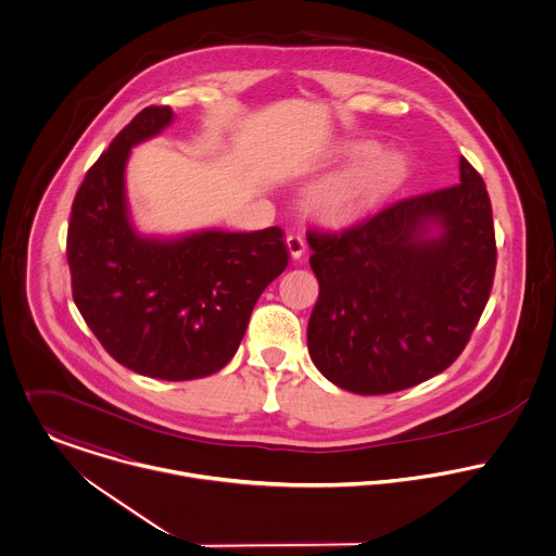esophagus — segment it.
<instances>
[{"label": "esophagus", "instance_id": "esophagus-1", "mask_svg": "<svg viewBox=\"0 0 556 556\" xmlns=\"http://www.w3.org/2000/svg\"><path fill=\"white\" fill-rule=\"evenodd\" d=\"M287 245H289V252H291L293 258H302L304 252H306V239H304L302 233L291 231V233L287 236Z\"/></svg>", "mask_w": 556, "mask_h": 556}]
</instances>
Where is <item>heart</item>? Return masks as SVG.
Listing matches in <instances>:
<instances>
[{
  "label": "heart",
  "instance_id": "obj_1",
  "mask_svg": "<svg viewBox=\"0 0 556 556\" xmlns=\"http://www.w3.org/2000/svg\"><path fill=\"white\" fill-rule=\"evenodd\" d=\"M375 152L377 148L372 143L344 146L342 154L346 159L364 162L320 181L311 192L315 210L329 216L349 214L392 184L404 168V156L397 152Z\"/></svg>",
  "mask_w": 556,
  "mask_h": 556
}]
</instances>
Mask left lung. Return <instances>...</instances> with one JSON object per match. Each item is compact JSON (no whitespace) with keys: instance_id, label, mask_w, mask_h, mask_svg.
Masks as SVG:
<instances>
[{"instance_id":"obj_1","label":"left lung","mask_w":556,"mask_h":556,"mask_svg":"<svg viewBox=\"0 0 556 556\" xmlns=\"http://www.w3.org/2000/svg\"><path fill=\"white\" fill-rule=\"evenodd\" d=\"M308 245L318 280L311 357L325 379L362 396L450 368L488 304L496 267L490 197L465 156L460 184L397 199L342 231L311 229Z\"/></svg>"}]
</instances>
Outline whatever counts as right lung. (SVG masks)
<instances>
[{
    "instance_id": "obj_1",
    "label": "right lung",
    "mask_w": 556,
    "mask_h": 556,
    "mask_svg": "<svg viewBox=\"0 0 556 556\" xmlns=\"http://www.w3.org/2000/svg\"><path fill=\"white\" fill-rule=\"evenodd\" d=\"M170 119L168 106H146L93 162L73 201L66 256L75 304L104 351L139 375L190 381L231 362L289 250L280 227L170 241L132 229L126 160Z\"/></svg>"
}]
</instances>
